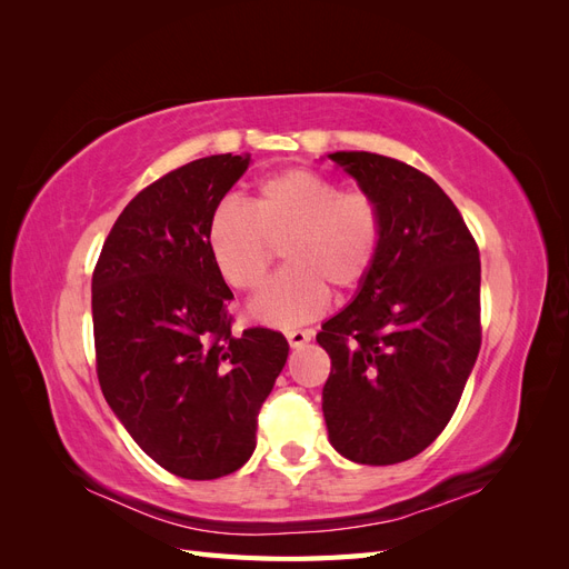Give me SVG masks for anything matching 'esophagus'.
<instances>
[{"label":"esophagus","mask_w":569,"mask_h":569,"mask_svg":"<svg viewBox=\"0 0 569 569\" xmlns=\"http://www.w3.org/2000/svg\"><path fill=\"white\" fill-rule=\"evenodd\" d=\"M311 337H313L311 330H289V332H287V341H289L295 349H299V347H303V343L311 341Z\"/></svg>","instance_id":"1"}]
</instances>
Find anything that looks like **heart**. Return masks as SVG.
Here are the masks:
<instances>
[{
	"label": "heart",
	"instance_id": "obj_1",
	"mask_svg": "<svg viewBox=\"0 0 569 569\" xmlns=\"http://www.w3.org/2000/svg\"><path fill=\"white\" fill-rule=\"evenodd\" d=\"M385 216L366 192H341L339 182L311 168L266 178L244 206L220 203L209 218L206 244L218 274L232 289L256 291L282 247L287 266L251 303L272 327L318 318L330 289L349 295L380 258Z\"/></svg>",
	"mask_w": 569,
	"mask_h": 569
}]
</instances>
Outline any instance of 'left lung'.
<instances>
[{"label": "left lung", "mask_w": 569, "mask_h": 569, "mask_svg": "<svg viewBox=\"0 0 569 569\" xmlns=\"http://www.w3.org/2000/svg\"><path fill=\"white\" fill-rule=\"evenodd\" d=\"M330 159L380 203L385 239L356 299L316 337L332 360L327 435L353 462H403L443 432L477 360L479 249L456 203L418 168L370 151Z\"/></svg>", "instance_id": "left-lung-1"}]
</instances>
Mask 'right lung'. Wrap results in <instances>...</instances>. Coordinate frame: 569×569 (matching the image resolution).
<instances>
[{"mask_svg": "<svg viewBox=\"0 0 569 569\" xmlns=\"http://www.w3.org/2000/svg\"><path fill=\"white\" fill-rule=\"evenodd\" d=\"M249 161L218 153L144 187L92 272L104 399L137 446L184 479L226 477L251 458L258 410L289 353L268 327L232 335V291L206 244L211 213Z\"/></svg>", "mask_w": 569, "mask_h": 569, "instance_id": "right-lung-1", "label": "right lung"}]
</instances>
